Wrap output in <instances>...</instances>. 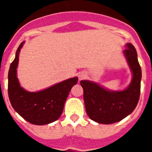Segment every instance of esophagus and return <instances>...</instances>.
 Here are the masks:
<instances>
[{
    "label": "esophagus",
    "instance_id": "1",
    "mask_svg": "<svg viewBox=\"0 0 152 152\" xmlns=\"http://www.w3.org/2000/svg\"><path fill=\"white\" fill-rule=\"evenodd\" d=\"M80 77V79H82L83 77H84V76H83V75H80V77Z\"/></svg>",
    "mask_w": 152,
    "mask_h": 152
}]
</instances>
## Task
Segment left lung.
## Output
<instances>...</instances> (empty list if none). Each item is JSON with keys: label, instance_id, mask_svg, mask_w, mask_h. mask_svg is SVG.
Instances as JSON below:
<instances>
[{"label": "left lung", "instance_id": "obj_1", "mask_svg": "<svg viewBox=\"0 0 152 152\" xmlns=\"http://www.w3.org/2000/svg\"><path fill=\"white\" fill-rule=\"evenodd\" d=\"M132 72V80L124 91H110L90 80H80L87 114L101 124L116 123L132 113L140 96L142 70L137 52L131 43L123 51Z\"/></svg>", "mask_w": 152, "mask_h": 152}]
</instances>
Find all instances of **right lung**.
Wrapping results in <instances>:
<instances>
[{"label":"right lung","instance_id":"obj_1","mask_svg":"<svg viewBox=\"0 0 152 152\" xmlns=\"http://www.w3.org/2000/svg\"><path fill=\"white\" fill-rule=\"evenodd\" d=\"M23 43V42L19 45L8 72V96L10 103L20 116L32 124L53 123L62 113L70 91L78 79L72 77L38 92L25 91L20 87L17 77L19 53Z\"/></svg>","mask_w":152,"mask_h":152}]
</instances>
